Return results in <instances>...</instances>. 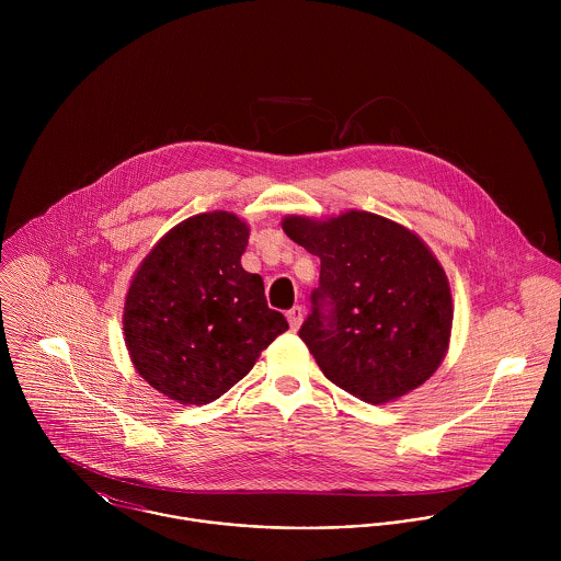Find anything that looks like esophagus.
<instances>
[{
    "label": "esophagus",
    "mask_w": 561,
    "mask_h": 561,
    "mask_svg": "<svg viewBox=\"0 0 561 561\" xmlns=\"http://www.w3.org/2000/svg\"><path fill=\"white\" fill-rule=\"evenodd\" d=\"M287 320H289V325L296 330V328H300V323L305 320V309L302 307H294V309H289L287 311Z\"/></svg>",
    "instance_id": "obj_1"
}]
</instances>
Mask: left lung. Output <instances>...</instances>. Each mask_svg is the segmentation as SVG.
<instances>
[{
  "label": "left lung",
  "mask_w": 561,
  "mask_h": 561,
  "mask_svg": "<svg viewBox=\"0 0 561 561\" xmlns=\"http://www.w3.org/2000/svg\"><path fill=\"white\" fill-rule=\"evenodd\" d=\"M283 231L320 256L300 339L323 376L369 403L400 400L440 367L451 339L447 274L427 243L378 214L285 216Z\"/></svg>",
  "instance_id": "8db88e82"
}]
</instances>
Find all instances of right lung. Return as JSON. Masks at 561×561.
Wrapping results in <instances>:
<instances>
[{
  "label": "right lung",
  "mask_w": 561,
  "mask_h": 561,
  "mask_svg": "<svg viewBox=\"0 0 561 561\" xmlns=\"http://www.w3.org/2000/svg\"><path fill=\"white\" fill-rule=\"evenodd\" d=\"M250 227L207 211L172 227L136 270L125 296L129 358L168 400L209 403L254 367L289 323L241 267Z\"/></svg>",
  "instance_id": "obj_1"
}]
</instances>
